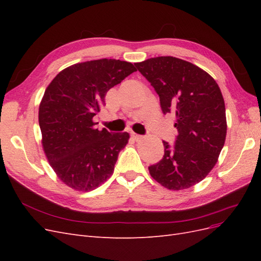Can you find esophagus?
<instances>
[{"mask_svg":"<svg viewBox=\"0 0 261 261\" xmlns=\"http://www.w3.org/2000/svg\"><path fill=\"white\" fill-rule=\"evenodd\" d=\"M132 137L134 140H136V141H139L143 139V135H138V134H135V133L132 134Z\"/></svg>","mask_w":261,"mask_h":261,"instance_id":"34e87169","label":"esophagus"}]
</instances>
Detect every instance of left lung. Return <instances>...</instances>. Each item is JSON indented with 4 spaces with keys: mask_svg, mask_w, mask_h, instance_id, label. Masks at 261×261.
I'll list each match as a JSON object with an SVG mask.
<instances>
[{
    "mask_svg": "<svg viewBox=\"0 0 261 261\" xmlns=\"http://www.w3.org/2000/svg\"><path fill=\"white\" fill-rule=\"evenodd\" d=\"M135 66L159 96L163 114H174L177 129L174 144L163 141L164 155L150 165V175L168 189L189 188L208 175L224 146L222 93L208 73L184 60L158 57Z\"/></svg>",
    "mask_w": 261,
    "mask_h": 261,
    "instance_id": "obj_1",
    "label": "left lung"
}]
</instances>
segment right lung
Returning <instances> with one entry per match:
<instances>
[{"mask_svg": "<svg viewBox=\"0 0 261 261\" xmlns=\"http://www.w3.org/2000/svg\"><path fill=\"white\" fill-rule=\"evenodd\" d=\"M132 63L101 59L63 69L45 89L39 108L42 146L54 172L77 191L89 192L113 174L128 133L99 130L92 118L109 89L136 72Z\"/></svg>", "mask_w": 261, "mask_h": 261, "instance_id": "add662e5", "label": "right lung"}]
</instances>
